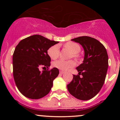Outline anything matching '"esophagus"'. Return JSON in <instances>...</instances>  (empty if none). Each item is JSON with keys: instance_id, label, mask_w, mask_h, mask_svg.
Masks as SVG:
<instances>
[{"instance_id": "1", "label": "esophagus", "mask_w": 120, "mask_h": 120, "mask_svg": "<svg viewBox=\"0 0 120 120\" xmlns=\"http://www.w3.org/2000/svg\"><path fill=\"white\" fill-rule=\"evenodd\" d=\"M64 73V71H60V74H63Z\"/></svg>"}]
</instances>
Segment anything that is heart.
I'll return each mask as SVG.
<instances>
[{
  "instance_id": "obj_1",
  "label": "heart",
  "mask_w": 120,
  "mask_h": 120,
  "mask_svg": "<svg viewBox=\"0 0 120 120\" xmlns=\"http://www.w3.org/2000/svg\"><path fill=\"white\" fill-rule=\"evenodd\" d=\"M65 48H67L68 50H70L72 53V56L74 58L78 57V53L81 50V47L78 43L75 42H68L65 45ZM48 54L50 59L53 60L57 59L60 54V50H59V47L57 45H54L50 47L48 50ZM75 64V63L73 60H70V61H64L63 60H59L54 61L53 63V66L54 67L59 69L61 70H67L68 68L74 67Z\"/></svg>"
}]
</instances>
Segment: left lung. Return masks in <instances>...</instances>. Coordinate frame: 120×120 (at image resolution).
<instances>
[{
	"label": "left lung",
	"instance_id": "left-lung-1",
	"mask_svg": "<svg viewBox=\"0 0 120 120\" xmlns=\"http://www.w3.org/2000/svg\"><path fill=\"white\" fill-rule=\"evenodd\" d=\"M71 41L81 45L85 56L82 63L76 68L78 74L73 75L67 85L68 90L77 99L89 100L99 92L105 82L109 66L107 51L102 43L93 38L83 36Z\"/></svg>",
	"mask_w": 120,
	"mask_h": 120
}]
</instances>
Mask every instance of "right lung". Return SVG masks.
<instances>
[{
    "mask_svg": "<svg viewBox=\"0 0 120 120\" xmlns=\"http://www.w3.org/2000/svg\"><path fill=\"white\" fill-rule=\"evenodd\" d=\"M58 43L34 35L21 40L15 47L13 55V77L18 89L24 96L38 99L50 91L59 71L55 67L48 70L51 59L48 50ZM41 67H46L47 70L41 72Z\"/></svg>",
    "mask_w": 120,
    "mask_h": 120,
    "instance_id": "add662e5",
    "label": "right lung"
}]
</instances>
